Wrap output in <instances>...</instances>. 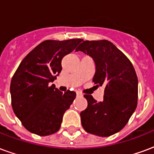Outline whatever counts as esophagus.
<instances>
[{"instance_id": "34e87169", "label": "esophagus", "mask_w": 154, "mask_h": 154, "mask_svg": "<svg viewBox=\"0 0 154 154\" xmlns=\"http://www.w3.org/2000/svg\"><path fill=\"white\" fill-rule=\"evenodd\" d=\"M77 97H82V94L81 92H77Z\"/></svg>"}]
</instances>
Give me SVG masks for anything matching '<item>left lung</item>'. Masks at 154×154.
Instances as JSON below:
<instances>
[{
  "label": "left lung",
  "mask_w": 154,
  "mask_h": 154,
  "mask_svg": "<svg viewBox=\"0 0 154 154\" xmlns=\"http://www.w3.org/2000/svg\"><path fill=\"white\" fill-rule=\"evenodd\" d=\"M89 55L96 66L93 82L105 87L103 100L84 95L87 109L80 114L87 133L108 137L125 126L137 106L138 78L129 58L108 40L83 41L76 48Z\"/></svg>",
  "instance_id": "left-lung-1"
}]
</instances>
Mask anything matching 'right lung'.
<instances>
[{
  "label": "right lung",
  "mask_w": 154,
  "mask_h": 154,
  "mask_svg": "<svg viewBox=\"0 0 154 154\" xmlns=\"http://www.w3.org/2000/svg\"><path fill=\"white\" fill-rule=\"evenodd\" d=\"M82 41H44L27 54L14 74L10 87L12 108L29 132L46 136L60 129L76 92L67 90L63 93L50 84L62 71L63 57Z\"/></svg>",
  "instance_id": "obj_1"
}]
</instances>
